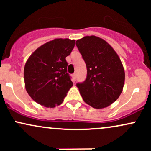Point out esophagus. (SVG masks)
<instances>
[{
  "mask_svg": "<svg viewBox=\"0 0 151 151\" xmlns=\"http://www.w3.org/2000/svg\"><path fill=\"white\" fill-rule=\"evenodd\" d=\"M73 77H74V80H75V79H76V77H77V74H76V73L73 74Z\"/></svg>",
  "mask_w": 151,
  "mask_h": 151,
  "instance_id": "obj_1",
  "label": "esophagus"
}]
</instances>
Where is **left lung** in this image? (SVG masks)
<instances>
[{
	"instance_id": "obj_1",
	"label": "left lung",
	"mask_w": 151,
	"mask_h": 151,
	"mask_svg": "<svg viewBox=\"0 0 151 151\" xmlns=\"http://www.w3.org/2000/svg\"><path fill=\"white\" fill-rule=\"evenodd\" d=\"M76 45L86 65L87 76L77 83L83 100L94 109H103L114 103L123 91L125 72L111 46L94 35L77 40Z\"/></svg>"
}]
</instances>
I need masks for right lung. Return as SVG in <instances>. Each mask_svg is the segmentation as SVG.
I'll return each instance as SVG.
<instances>
[{"label":"right lung","instance_id":"obj_1","mask_svg":"<svg viewBox=\"0 0 151 151\" xmlns=\"http://www.w3.org/2000/svg\"><path fill=\"white\" fill-rule=\"evenodd\" d=\"M74 45L75 40L57 38L39 47L27 60L24 67L25 89L37 104L48 108L61 104L73 86L66 58Z\"/></svg>","mask_w":151,"mask_h":151}]
</instances>
